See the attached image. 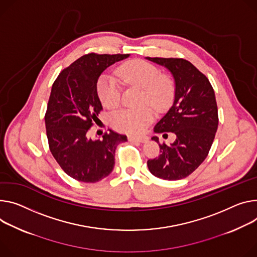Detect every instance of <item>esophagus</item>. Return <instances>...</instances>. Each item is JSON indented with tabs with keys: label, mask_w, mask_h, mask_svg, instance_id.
<instances>
[{
	"label": "esophagus",
	"mask_w": 257,
	"mask_h": 257,
	"mask_svg": "<svg viewBox=\"0 0 257 257\" xmlns=\"http://www.w3.org/2000/svg\"><path fill=\"white\" fill-rule=\"evenodd\" d=\"M128 139H129V142H138V143L145 144L149 141V137L145 136V135H139V136L130 135V136H128Z\"/></svg>",
	"instance_id": "34e87169"
}]
</instances>
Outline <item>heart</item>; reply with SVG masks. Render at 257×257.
I'll list each match as a JSON object with an SVG mask.
<instances>
[{
	"label": "heart",
	"mask_w": 257,
	"mask_h": 257,
	"mask_svg": "<svg viewBox=\"0 0 257 257\" xmlns=\"http://www.w3.org/2000/svg\"><path fill=\"white\" fill-rule=\"evenodd\" d=\"M119 77L126 84L144 88L143 103L150 102L156 108L164 107L173 95L174 87L170 79L162 76L160 69L147 61L135 60L124 64L119 69ZM97 94L106 107H114L121 98V85L113 75L104 73L97 81ZM154 119V110L150 106L127 108L112 115V124L126 132H141Z\"/></svg>",
	"instance_id": "obj_1"
}]
</instances>
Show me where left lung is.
Instances as JSON below:
<instances>
[{
    "instance_id": "1",
    "label": "left lung",
    "mask_w": 257,
    "mask_h": 257,
    "mask_svg": "<svg viewBox=\"0 0 257 257\" xmlns=\"http://www.w3.org/2000/svg\"><path fill=\"white\" fill-rule=\"evenodd\" d=\"M166 67L171 73L175 89L174 100L165 115L156 124L155 133L172 132L173 144L160 145L161 155L148 161L149 170L156 177L178 180L193 173L206 159L218 127L214 90L209 80L190 61L181 58L146 57Z\"/></svg>"
}]
</instances>
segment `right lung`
Here are the masks:
<instances>
[{
  "label": "right lung",
  "mask_w": 257,
  "mask_h": 257,
  "mask_svg": "<svg viewBox=\"0 0 257 257\" xmlns=\"http://www.w3.org/2000/svg\"><path fill=\"white\" fill-rule=\"evenodd\" d=\"M129 54L84 55L64 68L55 80L45 114L50 151L62 170L76 180L97 182L114 166V151L127 136L112 130L101 138L88 136L102 109L97 81L113 63Z\"/></svg>",
  "instance_id": "1"
}]
</instances>
